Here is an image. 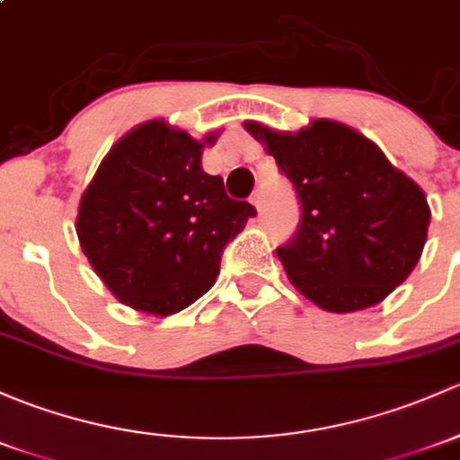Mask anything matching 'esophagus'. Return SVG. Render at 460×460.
<instances>
[{
    "label": "esophagus",
    "mask_w": 460,
    "mask_h": 460,
    "mask_svg": "<svg viewBox=\"0 0 460 460\" xmlns=\"http://www.w3.org/2000/svg\"><path fill=\"white\" fill-rule=\"evenodd\" d=\"M251 202H253V207L258 209V214H262L264 211V200H262V193L255 191L253 196H251Z\"/></svg>",
    "instance_id": "34e87169"
}]
</instances>
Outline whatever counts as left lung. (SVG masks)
<instances>
[{
	"instance_id": "obj_1",
	"label": "left lung",
	"mask_w": 460,
	"mask_h": 460,
	"mask_svg": "<svg viewBox=\"0 0 460 460\" xmlns=\"http://www.w3.org/2000/svg\"><path fill=\"white\" fill-rule=\"evenodd\" d=\"M244 129L302 202L297 231L278 249L293 287L331 313L388 297L417 267L428 238L421 187L370 138L337 120L317 119L295 134L258 120H246Z\"/></svg>"
}]
</instances>
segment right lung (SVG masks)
<instances>
[{
    "label": "right lung",
    "mask_w": 460,
    "mask_h": 460,
    "mask_svg": "<svg viewBox=\"0 0 460 460\" xmlns=\"http://www.w3.org/2000/svg\"><path fill=\"white\" fill-rule=\"evenodd\" d=\"M163 119L125 134L81 196L76 235L105 287L149 315H172L214 287L225 246L255 216L202 172V149Z\"/></svg>",
    "instance_id": "add662e5"
}]
</instances>
